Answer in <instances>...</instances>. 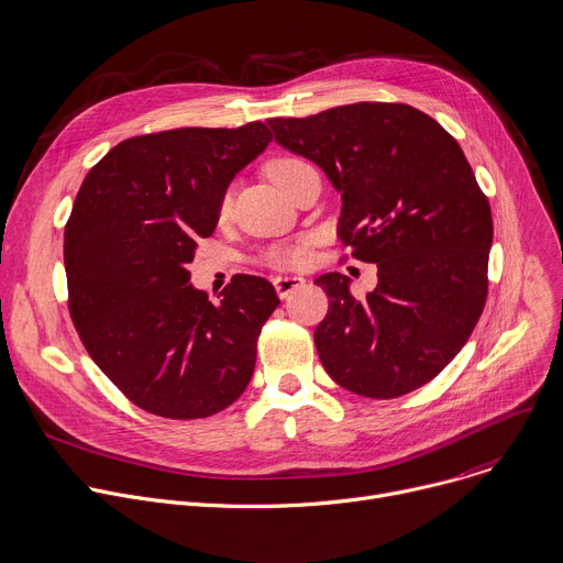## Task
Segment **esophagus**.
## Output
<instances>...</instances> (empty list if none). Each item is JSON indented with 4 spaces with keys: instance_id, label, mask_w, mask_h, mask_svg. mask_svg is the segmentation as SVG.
Instances as JSON below:
<instances>
[{
    "instance_id": "34e87169",
    "label": "esophagus",
    "mask_w": 563,
    "mask_h": 563,
    "mask_svg": "<svg viewBox=\"0 0 563 563\" xmlns=\"http://www.w3.org/2000/svg\"><path fill=\"white\" fill-rule=\"evenodd\" d=\"M273 284H275L277 295H279L282 299H286L290 292L303 288V286H306V279H303V277H297V275H286V277H277Z\"/></svg>"
}]
</instances>
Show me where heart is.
<instances>
[{
  "mask_svg": "<svg viewBox=\"0 0 563 563\" xmlns=\"http://www.w3.org/2000/svg\"><path fill=\"white\" fill-rule=\"evenodd\" d=\"M306 166H310V164H306L299 157H279L268 164V177L279 188L286 190L288 184L295 179V175L299 170H303ZM227 212H229V195H223V199L219 203V214H227ZM264 260L273 268H301L310 260V249H308V242H297L290 246H279V249L268 251Z\"/></svg>",
  "mask_w": 563,
  "mask_h": 563,
  "instance_id": "heart-1",
  "label": "heart"
}]
</instances>
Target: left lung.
Listing matches in <instances>:
<instances>
[{
    "instance_id": "obj_1",
    "label": "left lung",
    "mask_w": 563,
    "mask_h": 563,
    "mask_svg": "<svg viewBox=\"0 0 563 563\" xmlns=\"http://www.w3.org/2000/svg\"><path fill=\"white\" fill-rule=\"evenodd\" d=\"M268 124L342 192L336 235L377 264L366 299L340 273L314 279L330 299L314 328L325 373L373 399L417 390L464 349L488 295L493 214L464 151L408 103L360 101Z\"/></svg>"
}]
</instances>
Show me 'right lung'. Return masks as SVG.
I'll return each mask as SVG.
<instances>
[{
    "label": "right lung",
    "instance_id": "right-lung-1",
    "mask_svg": "<svg viewBox=\"0 0 563 563\" xmlns=\"http://www.w3.org/2000/svg\"><path fill=\"white\" fill-rule=\"evenodd\" d=\"M273 140L262 122L124 140L86 175L64 231L68 310L92 362L135 406L203 419L246 390L271 282L235 275L219 303L188 264L233 177Z\"/></svg>",
    "mask_w": 563,
    "mask_h": 563
}]
</instances>
